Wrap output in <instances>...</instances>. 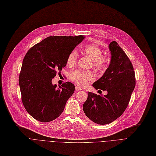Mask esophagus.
<instances>
[{
    "mask_svg": "<svg viewBox=\"0 0 156 156\" xmlns=\"http://www.w3.org/2000/svg\"><path fill=\"white\" fill-rule=\"evenodd\" d=\"M75 90H81V87H80L78 86H76L75 87Z\"/></svg>",
    "mask_w": 156,
    "mask_h": 156,
    "instance_id": "obj_1",
    "label": "esophagus"
}]
</instances>
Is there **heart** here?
<instances>
[{
	"label": "heart",
	"instance_id": "obj_1",
	"mask_svg": "<svg viewBox=\"0 0 156 156\" xmlns=\"http://www.w3.org/2000/svg\"><path fill=\"white\" fill-rule=\"evenodd\" d=\"M83 52L92 60L93 67L97 71H104L108 68L110 62L109 57L102 55V49L97 44H90L83 47ZM78 54L75 51H72L66 59V65L69 68L75 66L77 62ZM69 78L74 83L85 87L95 80L94 74L90 71L77 69L72 71Z\"/></svg>",
	"mask_w": 156,
	"mask_h": 156
}]
</instances>
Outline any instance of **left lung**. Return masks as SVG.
Wrapping results in <instances>:
<instances>
[{
	"label": "left lung",
	"mask_w": 156,
	"mask_h": 156,
	"mask_svg": "<svg viewBox=\"0 0 156 156\" xmlns=\"http://www.w3.org/2000/svg\"><path fill=\"white\" fill-rule=\"evenodd\" d=\"M111 61L103 76L93 84L96 90L108 92L100 95L88 92L83 105L85 115L95 123L109 124L124 112L135 87V74L132 62L118 44L109 45Z\"/></svg>",
	"instance_id": "8db88e82"
}]
</instances>
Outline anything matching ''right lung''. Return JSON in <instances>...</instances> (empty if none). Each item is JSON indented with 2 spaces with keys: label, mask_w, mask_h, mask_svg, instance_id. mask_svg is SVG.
Segmentation results:
<instances>
[{
  "label": "right lung",
  "mask_w": 156,
  "mask_h": 156,
  "mask_svg": "<svg viewBox=\"0 0 156 156\" xmlns=\"http://www.w3.org/2000/svg\"><path fill=\"white\" fill-rule=\"evenodd\" d=\"M84 38L48 37L30 48L24 56L19 76L21 101L36 120L51 121L63 112L75 85L67 81L57 88L52 79L66 66L68 54Z\"/></svg>",
  "instance_id": "obj_1"
}]
</instances>
